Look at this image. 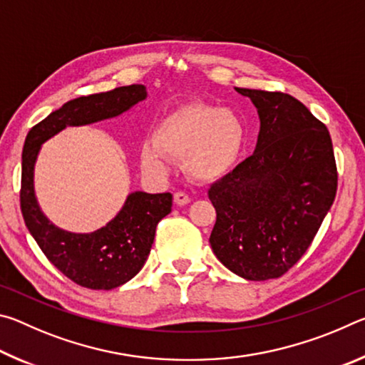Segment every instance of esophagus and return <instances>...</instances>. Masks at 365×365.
Returning a JSON list of instances; mask_svg holds the SVG:
<instances>
[{"mask_svg": "<svg viewBox=\"0 0 365 365\" xmlns=\"http://www.w3.org/2000/svg\"><path fill=\"white\" fill-rule=\"evenodd\" d=\"M190 201V196L187 193H183V191H177V193H174V202L177 206H185L188 205Z\"/></svg>", "mask_w": 365, "mask_h": 365, "instance_id": "obj_1", "label": "esophagus"}]
</instances>
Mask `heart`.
<instances>
[{"label":"heart","instance_id":"1","mask_svg":"<svg viewBox=\"0 0 365 365\" xmlns=\"http://www.w3.org/2000/svg\"><path fill=\"white\" fill-rule=\"evenodd\" d=\"M245 143L246 125L238 113L211 104H185L158 123L154 140L143 141L140 160L153 175H164L172 159L183 163L195 180L214 182L235 168Z\"/></svg>","mask_w":365,"mask_h":365}]
</instances>
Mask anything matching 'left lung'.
<instances>
[{
	"label": "left lung",
	"mask_w": 365,
	"mask_h": 365,
	"mask_svg": "<svg viewBox=\"0 0 365 365\" xmlns=\"http://www.w3.org/2000/svg\"><path fill=\"white\" fill-rule=\"evenodd\" d=\"M235 90L257 108L261 130L252 156L207 191L217 212L209 243L242 279H279L307 251L335 201L331 138L296 98Z\"/></svg>",
	"instance_id": "1"
}]
</instances>
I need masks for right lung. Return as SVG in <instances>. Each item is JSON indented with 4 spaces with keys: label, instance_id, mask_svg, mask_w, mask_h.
<instances>
[{
    "label": "right lung",
    "instance_id": "obj_1",
    "mask_svg": "<svg viewBox=\"0 0 365 365\" xmlns=\"http://www.w3.org/2000/svg\"><path fill=\"white\" fill-rule=\"evenodd\" d=\"M146 95L145 85H128L76 98L36 123L26 138L21 183L24 222L48 261L80 287L113 289L133 279L150 256L159 220L172 211V195L135 191L104 227L91 233L66 232L48 220L36 201V158L41 145L67 125H86L120 115Z\"/></svg>",
    "mask_w": 365,
    "mask_h": 365
}]
</instances>
